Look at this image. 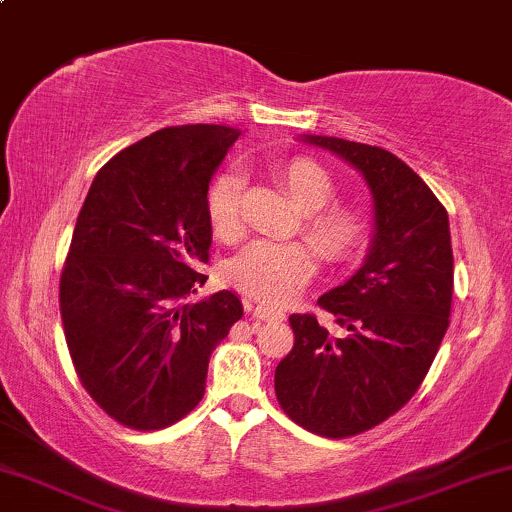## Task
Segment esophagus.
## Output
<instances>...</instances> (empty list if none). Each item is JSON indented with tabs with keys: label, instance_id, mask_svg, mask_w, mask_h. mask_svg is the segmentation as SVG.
Masks as SVG:
<instances>
[{
	"label": "esophagus",
	"instance_id": "34e87169",
	"mask_svg": "<svg viewBox=\"0 0 512 512\" xmlns=\"http://www.w3.org/2000/svg\"><path fill=\"white\" fill-rule=\"evenodd\" d=\"M249 311H251V315H254V320H277L285 315L280 308H273L268 304H251Z\"/></svg>",
	"mask_w": 512,
	"mask_h": 512
}]
</instances>
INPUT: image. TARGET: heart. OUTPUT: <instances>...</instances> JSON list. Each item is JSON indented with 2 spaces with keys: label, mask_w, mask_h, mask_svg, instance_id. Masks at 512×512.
<instances>
[{
  "label": "heart",
  "mask_w": 512,
  "mask_h": 512,
  "mask_svg": "<svg viewBox=\"0 0 512 512\" xmlns=\"http://www.w3.org/2000/svg\"><path fill=\"white\" fill-rule=\"evenodd\" d=\"M277 175L285 182L296 206L304 211V235L323 261H346L361 249L368 227L358 211L346 206H327L337 194L332 173L318 161H282ZM206 213L213 232L223 239L239 235L242 227V178L223 173L211 182L206 194ZM313 254L301 242H268L258 239L232 258L227 277L244 294L282 304L294 296L313 273Z\"/></svg>",
  "instance_id": "obj_1"
}]
</instances>
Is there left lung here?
Here are the masks:
<instances>
[{
  "mask_svg": "<svg viewBox=\"0 0 512 512\" xmlns=\"http://www.w3.org/2000/svg\"><path fill=\"white\" fill-rule=\"evenodd\" d=\"M363 175L372 235L363 266L311 313L289 315L294 349L275 368V394L296 425L344 439L380 425L425 380L449 327L453 251L449 213L413 168L387 149L342 137L299 135Z\"/></svg>",
  "mask_w": 512,
  "mask_h": 512,
  "instance_id": "8db88e82",
  "label": "left lung"
}]
</instances>
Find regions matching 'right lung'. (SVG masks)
Wrapping results in <instances>:
<instances>
[{
  "label": "right lung",
  "mask_w": 512,
  "mask_h": 512,
  "mask_svg": "<svg viewBox=\"0 0 512 512\" xmlns=\"http://www.w3.org/2000/svg\"><path fill=\"white\" fill-rule=\"evenodd\" d=\"M242 130L151 132L99 170L61 275V320L82 384L132 430L173 425L201 401L208 358L242 318L230 289L204 287L213 227L206 194Z\"/></svg>",
  "instance_id": "right-lung-1"
}]
</instances>
